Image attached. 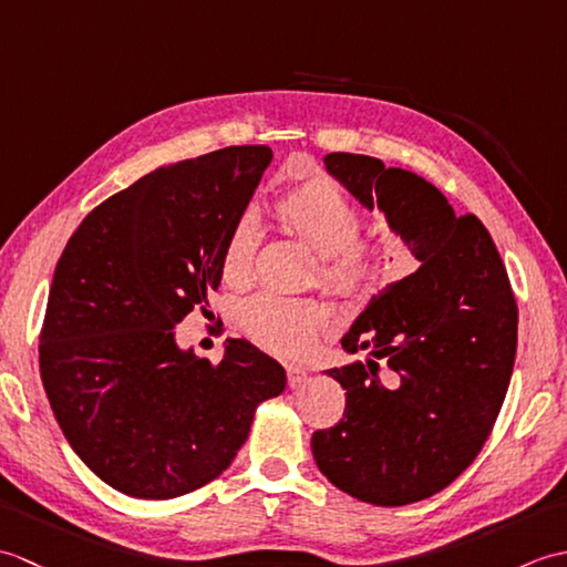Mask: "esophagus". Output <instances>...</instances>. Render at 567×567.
Wrapping results in <instances>:
<instances>
[{"instance_id": "34e87169", "label": "esophagus", "mask_w": 567, "mask_h": 567, "mask_svg": "<svg viewBox=\"0 0 567 567\" xmlns=\"http://www.w3.org/2000/svg\"><path fill=\"white\" fill-rule=\"evenodd\" d=\"M287 370V382H290V388H299V384L307 382V370L302 365H285Z\"/></svg>"}]
</instances>
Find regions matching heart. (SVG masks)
<instances>
[{"instance_id": "heart-1", "label": "heart", "mask_w": 567, "mask_h": 567, "mask_svg": "<svg viewBox=\"0 0 567 567\" xmlns=\"http://www.w3.org/2000/svg\"><path fill=\"white\" fill-rule=\"evenodd\" d=\"M275 214L287 231L319 252V280L346 299H363L378 290L388 272V250L375 238L358 236L360 212L346 192L327 177H307L282 192ZM256 231L238 219L224 246V277L244 280L250 270ZM327 307L315 297L262 292L240 311L252 341L277 353H295L327 323Z\"/></svg>"}]
</instances>
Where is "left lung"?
I'll return each instance as SVG.
<instances>
[{
  "mask_svg": "<svg viewBox=\"0 0 567 567\" xmlns=\"http://www.w3.org/2000/svg\"><path fill=\"white\" fill-rule=\"evenodd\" d=\"M327 171L412 250L419 268L372 295L341 346L389 363L333 368L343 419L315 431L319 470L348 495L402 507L449 487L483 451L507 394L519 309L489 231L402 167L329 153Z\"/></svg>",
  "mask_w": 567,
  "mask_h": 567,
  "instance_id": "obj_1",
  "label": "left lung"
}]
</instances>
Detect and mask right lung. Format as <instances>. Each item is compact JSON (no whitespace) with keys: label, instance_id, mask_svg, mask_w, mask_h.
<instances>
[{"label":"right lung","instance_id":"right-lung-1","mask_svg":"<svg viewBox=\"0 0 567 567\" xmlns=\"http://www.w3.org/2000/svg\"><path fill=\"white\" fill-rule=\"evenodd\" d=\"M268 146H228L158 167L84 216L55 265L39 363L72 451L138 499L195 492L231 465L256 406L285 368L246 339L221 363L175 343L207 311L224 246L244 216Z\"/></svg>","mask_w":567,"mask_h":567}]
</instances>
